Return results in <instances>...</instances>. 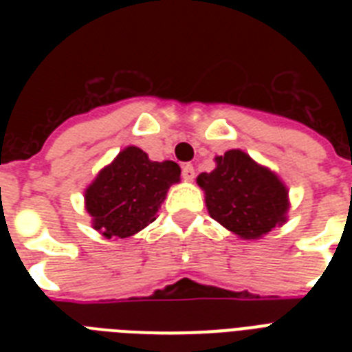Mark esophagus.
<instances>
[{"mask_svg": "<svg viewBox=\"0 0 352 352\" xmlns=\"http://www.w3.org/2000/svg\"><path fill=\"white\" fill-rule=\"evenodd\" d=\"M193 177H195V170H193L192 164H184L182 166V179L184 181H193Z\"/></svg>", "mask_w": 352, "mask_h": 352, "instance_id": "34e87169", "label": "esophagus"}]
</instances>
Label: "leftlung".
Here are the masks:
<instances>
[{
  "instance_id": "1",
  "label": "left lung",
  "mask_w": 352,
  "mask_h": 352,
  "mask_svg": "<svg viewBox=\"0 0 352 352\" xmlns=\"http://www.w3.org/2000/svg\"><path fill=\"white\" fill-rule=\"evenodd\" d=\"M215 170L201 173L212 219L241 239H259L287 221L289 190L279 177L241 149L215 157Z\"/></svg>"
}]
</instances>
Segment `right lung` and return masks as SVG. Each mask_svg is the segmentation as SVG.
<instances>
[{
  "instance_id": "obj_1",
  "label": "right lung",
  "mask_w": 352,
  "mask_h": 352,
  "mask_svg": "<svg viewBox=\"0 0 352 352\" xmlns=\"http://www.w3.org/2000/svg\"><path fill=\"white\" fill-rule=\"evenodd\" d=\"M181 181L173 160L155 162L137 146H127L85 190V210L104 237H129L157 219L171 184Z\"/></svg>"
}]
</instances>
